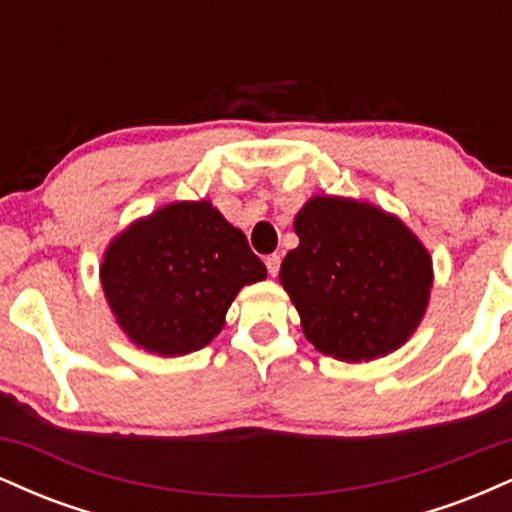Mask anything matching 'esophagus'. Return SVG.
Returning a JSON list of instances; mask_svg holds the SVG:
<instances>
[{
    "label": "esophagus",
    "instance_id": "34e87169",
    "mask_svg": "<svg viewBox=\"0 0 512 512\" xmlns=\"http://www.w3.org/2000/svg\"><path fill=\"white\" fill-rule=\"evenodd\" d=\"M264 264H267L269 274L276 276V274H279V267H281V257L279 255H267V260H264Z\"/></svg>",
    "mask_w": 512,
    "mask_h": 512
}]
</instances>
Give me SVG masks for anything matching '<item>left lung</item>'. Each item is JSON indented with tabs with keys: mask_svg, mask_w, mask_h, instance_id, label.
Returning a JSON list of instances; mask_svg holds the SVG:
<instances>
[{
	"mask_svg": "<svg viewBox=\"0 0 512 512\" xmlns=\"http://www.w3.org/2000/svg\"><path fill=\"white\" fill-rule=\"evenodd\" d=\"M301 238L279 281L308 342L339 361L387 356L428 308L433 262L397 216L346 197H313L293 221Z\"/></svg>",
	"mask_w": 512,
	"mask_h": 512,
	"instance_id": "left-lung-1",
	"label": "left lung"
}]
</instances>
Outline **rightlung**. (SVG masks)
I'll list each match as a JSON object with an SVG mask.
<instances>
[{
	"mask_svg": "<svg viewBox=\"0 0 512 512\" xmlns=\"http://www.w3.org/2000/svg\"><path fill=\"white\" fill-rule=\"evenodd\" d=\"M267 279L248 238L207 199L173 202L110 240L101 284L129 342L158 356L207 346L243 286Z\"/></svg>",
	"mask_w": 512,
	"mask_h": 512,
	"instance_id": "1",
	"label": "right lung"
}]
</instances>
